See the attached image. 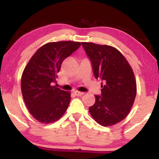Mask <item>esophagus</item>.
Instances as JSON below:
<instances>
[{"label":"esophagus","instance_id":"obj_1","mask_svg":"<svg viewBox=\"0 0 159 159\" xmlns=\"http://www.w3.org/2000/svg\"><path fill=\"white\" fill-rule=\"evenodd\" d=\"M74 94L76 96H81L84 94V93L83 92H80V91H74Z\"/></svg>","mask_w":159,"mask_h":159}]
</instances>
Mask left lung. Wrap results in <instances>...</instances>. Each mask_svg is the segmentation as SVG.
Instances as JSON below:
<instances>
[{"instance_id": "left-lung-1", "label": "left lung", "mask_w": 159, "mask_h": 159, "mask_svg": "<svg viewBox=\"0 0 159 159\" xmlns=\"http://www.w3.org/2000/svg\"><path fill=\"white\" fill-rule=\"evenodd\" d=\"M91 61L102 94L95 96L89 112L98 124L111 126L126 118L136 96V82L131 66L119 51L108 45L82 42Z\"/></svg>"}]
</instances>
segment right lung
<instances>
[{
	"label": "right lung",
	"instance_id": "right-lung-1",
	"mask_svg": "<svg viewBox=\"0 0 159 159\" xmlns=\"http://www.w3.org/2000/svg\"><path fill=\"white\" fill-rule=\"evenodd\" d=\"M75 41L50 42L32 56L21 77V92L32 116L41 123L54 122L65 114L70 102L69 91L56 86L63 61L79 48Z\"/></svg>",
	"mask_w": 159,
	"mask_h": 159
}]
</instances>
